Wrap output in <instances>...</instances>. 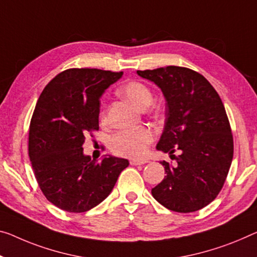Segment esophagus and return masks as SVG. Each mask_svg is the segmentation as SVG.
Here are the masks:
<instances>
[{"label": "esophagus", "mask_w": 257, "mask_h": 257, "mask_svg": "<svg viewBox=\"0 0 257 257\" xmlns=\"http://www.w3.org/2000/svg\"><path fill=\"white\" fill-rule=\"evenodd\" d=\"M148 161H146V160H131L130 161V164L131 165H144L145 163H147Z\"/></svg>", "instance_id": "34e87169"}]
</instances>
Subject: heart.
Here are the masks:
<instances>
[{
	"mask_svg": "<svg viewBox=\"0 0 257 257\" xmlns=\"http://www.w3.org/2000/svg\"><path fill=\"white\" fill-rule=\"evenodd\" d=\"M120 94L137 106L138 109H147L153 102V94L148 86L140 81H130L123 86ZM101 121L106 120L104 110L100 112ZM154 132L148 127H138L132 130H123L113 134L110 139V149L119 156L138 157L144 156L149 145L154 141Z\"/></svg>",
	"mask_w": 257,
	"mask_h": 257,
	"instance_id": "obj_1",
	"label": "heart"
}]
</instances>
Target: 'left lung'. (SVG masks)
<instances>
[{
	"label": "left lung",
	"mask_w": 257,
	"mask_h": 257,
	"mask_svg": "<svg viewBox=\"0 0 257 257\" xmlns=\"http://www.w3.org/2000/svg\"><path fill=\"white\" fill-rule=\"evenodd\" d=\"M137 72L164 94L167 118L157 149L176 160L173 165L161 162L167 176L152 194L172 211L200 210L219 194L233 159V136L223 102L202 74L188 68ZM176 150L180 156L172 155Z\"/></svg>",
	"instance_id": "8db88e82"
}]
</instances>
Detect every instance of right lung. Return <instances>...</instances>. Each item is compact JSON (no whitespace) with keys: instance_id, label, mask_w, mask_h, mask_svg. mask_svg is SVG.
I'll use <instances>...</instances> for the list:
<instances>
[{"instance_id":"1","label":"right lung","mask_w":257,"mask_h":257,"mask_svg":"<svg viewBox=\"0 0 257 257\" xmlns=\"http://www.w3.org/2000/svg\"><path fill=\"white\" fill-rule=\"evenodd\" d=\"M123 72L73 68L58 73L42 90L29 131V156L46 199L68 212L101 203L128 161L82 153L86 137L98 131L100 97Z\"/></svg>"}]
</instances>
